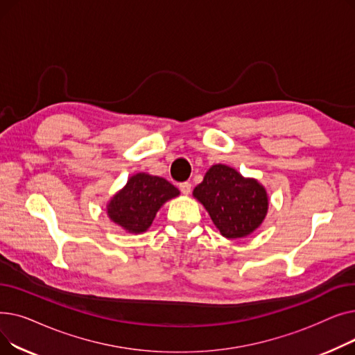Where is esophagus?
<instances>
[{"mask_svg": "<svg viewBox=\"0 0 355 355\" xmlns=\"http://www.w3.org/2000/svg\"><path fill=\"white\" fill-rule=\"evenodd\" d=\"M180 190H181V193L184 194V196H189L190 193H191V184L190 182H181L180 184Z\"/></svg>", "mask_w": 355, "mask_h": 355, "instance_id": "1", "label": "esophagus"}]
</instances>
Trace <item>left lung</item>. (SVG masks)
I'll list each match as a JSON object with an SVG mask.
<instances>
[{
  "label": "left lung",
  "instance_id": "obj_1",
  "mask_svg": "<svg viewBox=\"0 0 355 355\" xmlns=\"http://www.w3.org/2000/svg\"><path fill=\"white\" fill-rule=\"evenodd\" d=\"M193 196L226 239L252 234L262 225L269 209V196L263 185L225 164L211 165Z\"/></svg>",
  "mask_w": 355,
  "mask_h": 355
}]
</instances>
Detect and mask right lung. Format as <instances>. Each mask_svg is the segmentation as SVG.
I'll list each match as a JSON object with an SVG mask.
<instances>
[{"label": "right lung", "mask_w": 355, "mask_h": 355, "mask_svg": "<svg viewBox=\"0 0 355 355\" xmlns=\"http://www.w3.org/2000/svg\"><path fill=\"white\" fill-rule=\"evenodd\" d=\"M180 196L166 180L146 173L129 177L123 187L106 204L107 217L128 233L141 234L149 229L164 204Z\"/></svg>", "instance_id": "right-lung-1"}]
</instances>
